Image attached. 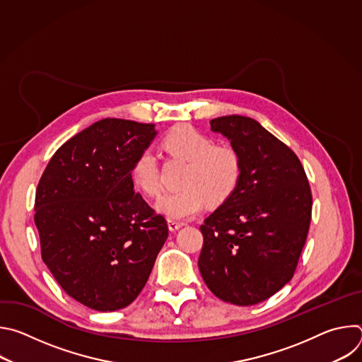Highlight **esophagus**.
Masks as SVG:
<instances>
[{
    "instance_id": "esophagus-1",
    "label": "esophagus",
    "mask_w": 362,
    "mask_h": 362,
    "mask_svg": "<svg viewBox=\"0 0 362 362\" xmlns=\"http://www.w3.org/2000/svg\"><path fill=\"white\" fill-rule=\"evenodd\" d=\"M168 225H169V229H170L172 232H176V230H179V229L183 226L182 222L175 221V219H169V221H168Z\"/></svg>"
}]
</instances>
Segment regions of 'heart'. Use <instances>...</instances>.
<instances>
[{
	"label": "heart",
	"instance_id": "1",
	"mask_svg": "<svg viewBox=\"0 0 362 362\" xmlns=\"http://www.w3.org/2000/svg\"><path fill=\"white\" fill-rule=\"evenodd\" d=\"M162 146L172 158L187 162L180 179L183 187L165 193L156 203V209L169 219L194 216L206 200L219 204L235 192L240 180L242 160L232 146L216 144L212 136L190 124L172 127ZM130 176L146 196L159 194V163L150 148L141 150L134 158Z\"/></svg>",
	"mask_w": 362,
	"mask_h": 362
}]
</instances>
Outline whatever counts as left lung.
Masks as SVG:
<instances>
[{"mask_svg": "<svg viewBox=\"0 0 362 362\" xmlns=\"http://www.w3.org/2000/svg\"><path fill=\"white\" fill-rule=\"evenodd\" d=\"M211 127L242 160L235 192L200 226L199 271L219 299L259 303L293 276L311 223L313 193L296 154L256 120L223 116Z\"/></svg>", "mask_w": 362, "mask_h": 362, "instance_id": "8db88e82", "label": "left lung"}]
</instances>
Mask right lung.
I'll return each instance as SVG.
<instances>
[{"label":"right lung","instance_id":"obj_1","mask_svg":"<svg viewBox=\"0 0 362 362\" xmlns=\"http://www.w3.org/2000/svg\"><path fill=\"white\" fill-rule=\"evenodd\" d=\"M154 124L103 119L49 159L35 192L42 261L67 295L95 311H117L144 288L169 228L130 176Z\"/></svg>","mask_w":362,"mask_h":362}]
</instances>
